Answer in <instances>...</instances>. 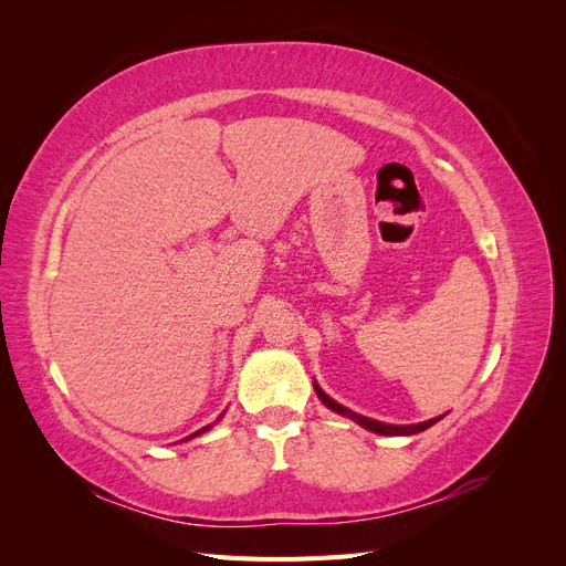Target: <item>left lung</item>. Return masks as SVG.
Instances as JSON below:
<instances>
[{
	"mask_svg": "<svg viewBox=\"0 0 566 566\" xmlns=\"http://www.w3.org/2000/svg\"><path fill=\"white\" fill-rule=\"evenodd\" d=\"M314 389H316V394H318V399L328 406L331 410H335V413H339V416H347V418H352L354 422H358L361 427H366V430H370V432H375V434H389V437H403V434H418V432H424L427 427H432L434 422H439L441 418H432V420H427V422H418V424H387V422H380V420H370V418H366V416H358V413H352L349 408H345L342 403H337V401H333L328 394H325L318 385H314Z\"/></svg>",
	"mask_w": 566,
	"mask_h": 566,
	"instance_id": "8db88e82",
	"label": "left lung"
}]
</instances>
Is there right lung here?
<instances>
[{
    "label": "right lung",
    "instance_id": "obj_1",
    "mask_svg": "<svg viewBox=\"0 0 566 566\" xmlns=\"http://www.w3.org/2000/svg\"><path fill=\"white\" fill-rule=\"evenodd\" d=\"M205 430H210V424H208V427H202V430H198V432H196V434H191V437H198V434H202Z\"/></svg>",
    "mask_w": 566,
    "mask_h": 566
}]
</instances>
